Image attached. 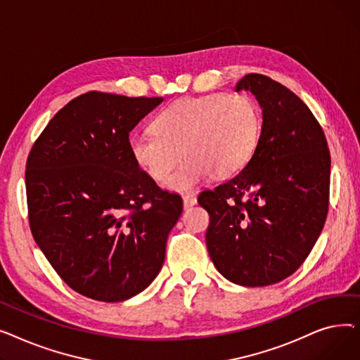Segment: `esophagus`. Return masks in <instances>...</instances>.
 <instances>
[{"label": "esophagus", "instance_id": "34e87169", "mask_svg": "<svg viewBox=\"0 0 360 360\" xmlns=\"http://www.w3.org/2000/svg\"><path fill=\"white\" fill-rule=\"evenodd\" d=\"M182 201H184V209H185V210L190 209V207H193V205L197 204V198H195L194 195H185V197L182 198Z\"/></svg>", "mask_w": 360, "mask_h": 360}]
</instances>
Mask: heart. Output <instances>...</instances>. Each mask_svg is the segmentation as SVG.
<instances>
[{"label":"heart","mask_w":360,"mask_h":360,"mask_svg":"<svg viewBox=\"0 0 360 360\" xmlns=\"http://www.w3.org/2000/svg\"><path fill=\"white\" fill-rule=\"evenodd\" d=\"M261 129V110L251 96L219 91L167 105L151 122L153 132L132 134L128 148L137 167L153 181L165 179L185 159L163 184L184 194L212 175H238L255 155Z\"/></svg>","instance_id":"heart-1"}]
</instances>
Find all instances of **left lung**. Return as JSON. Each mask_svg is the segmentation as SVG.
I'll use <instances>...</instances> for the list:
<instances>
[{"instance_id": "obj_1", "label": "left lung", "mask_w": 360, "mask_h": 360, "mask_svg": "<svg viewBox=\"0 0 360 360\" xmlns=\"http://www.w3.org/2000/svg\"><path fill=\"white\" fill-rule=\"evenodd\" d=\"M235 90L258 101L261 137L247 167L200 194L210 216L205 243L229 281L270 286L302 266L324 228L331 159L323 128L288 87L248 74Z\"/></svg>"}]
</instances>
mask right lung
I'll use <instances>...</instances> for the list:
<instances>
[{"mask_svg": "<svg viewBox=\"0 0 360 360\" xmlns=\"http://www.w3.org/2000/svg\"><path fill=\"white\" fill-rule=\"evenodd\" d=\"M163 98L89 91L65 105L30 150V231L67 285L101 302L139 295L162 270L182 198L132 160L129 132Z\"/></svg>", "mask_w": 360, "mask_h": 360, "instance_id": "right-lung-1", "label": "right lung"}]
</instances>
